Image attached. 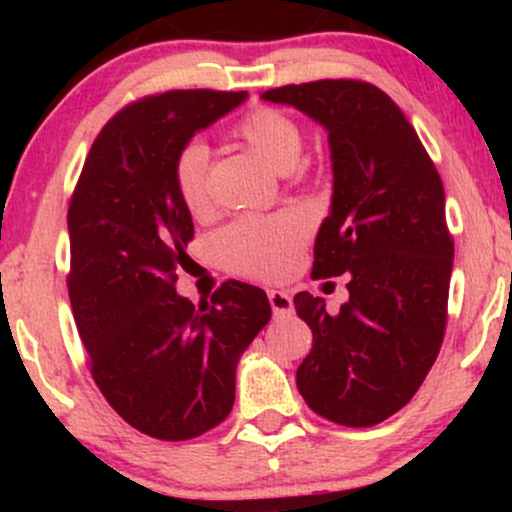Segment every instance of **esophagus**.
<instances>
[{"label": "esophagus", "mask_w": 512, "mask_h": 512, "mask_svg": "<svg viewBox=\"0 0 512 512\" xmlns=\"http://www.w3.org/2000/svg\"><path fill=\"white\" fill-rule=\"evenodd\" d=\"M269 305H272L276 317H284L293 313V298L286 291H269Z\"/></svg>", "instance_id": "obj_1"}]
</instances>
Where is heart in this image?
I'll use <instances>...</instances> for the list:
<instances>
[{
  "mask_svg": "<svg viewBox=\"0 0 512 512\" xmlns=\"http://www.w3.org/2000/svg\"><path fill=\"white\" fill-rule=\"evenodd\" d=\"M236 134L279 173H289L303 154V132L289 115L274 108H257L238 122ZM178 195L192 214L209 209V146L187 144L175 161ZM308 236V221L298 211L274 216H243L221 231L216 248L233 272L276 279L289 272L296 250Z\"/></svg>",
  "mask_w": 512,
  "mask_h": 512,
  "instance_id": "1",
  "label": "heart"
}]
</instances>
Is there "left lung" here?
I'll return each instance as SVG.
<instances>
[{
  "mask_svg": "<svg viewBox=\"0 0 512 512\" xmlns=\"http://www.w3.org/2000/svg\"><path fill=\"white\" fill-rule=\"evenodd\" d=\"M262 98L327 132L332 204L315 238L313 276L349 274L337 315L308 291L293 298L313 330L298 392L334 424L375 426L416 395L443 344L455 257L443 182L402 110L373 84L325 79Z\"/></svg>",
  "mask_w": 512,
  "mask_h": 512,
  "instance_id": "8db88e82",
  "label": "left lung"
}]
</instances>
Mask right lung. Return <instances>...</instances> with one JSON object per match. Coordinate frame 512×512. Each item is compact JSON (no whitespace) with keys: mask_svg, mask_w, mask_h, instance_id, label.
Here are the masks:
<instances>
[{"mask_svg":"<svg viewBox=\"0 0 512 512\" xmlns=\"http://www.w3.org/2000/svg\"><path fill=\"white\" fill-rule=\"evenodd\" d=\"M245 98L199 88L127 105L93 142L69 204V301L93 380L158 440L197 438L231 414L240 356L272 317L267 293L243 281L199 305L175 291L195 236L175 161Z\"/></svg>","mask_w":512,"mask_h":512,"instance_id":"add662e5","label":"right lung"}]
</instances>
